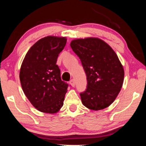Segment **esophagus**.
<instances>
[{"mask_svg":"<svg viewBox=\"0 0 146 146\" xmlns=\"http://www.w3.org/2000/svg\"><path fill=\"white\" fill-rule=\"evenodd\" d=\"M70 84L71 86L72 87H74L75 86V82H74V80L73 79H72L70 81Z\"/></svg>","mask_w":146,"mask_h":146,"instance_id":"esophagus-1","label":"esophagus"}]
</instances>
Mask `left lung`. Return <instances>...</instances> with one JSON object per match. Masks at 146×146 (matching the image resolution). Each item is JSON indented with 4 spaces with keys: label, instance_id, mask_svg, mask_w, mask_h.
Masks as SVG:
<instances>
[{
    "label": "left lung",
    "instance_id": "8db88e82",
    "mask_svg": "<svg viewBox=\"0 0 146 146\" xmlns=\"http://www.w3.org/2000/svg\"><path fill=\"white\" fill-rule=\"evenodd\" d=\"M72 50L80 59L87 76V88L80 94L83 105L98 111L113 102L122 87L124 70L116 53L98 38L72 40Z\"/></svg>",
    "mask_w": 146,
    "mask_h": 146
}]
</instances>
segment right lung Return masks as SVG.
<instances>
[{
    "instance_id": "add662e5",
    "label": "right lung",
    "mask_w": 146,
    "mask_h": 146,
    "mask_svg": "<svg viewBox=\"0 0 146 146\" xmlns=\"http://www.w3.org/2000/svg\"><path fill=\"white\" fill-rule=\"evenodd\" d=\"M66 37L48 36L29 50L20 70L25 94L41 112L55 113L63 106L68 84L61 80L58 56L66 44Z\"/></svg>"
}]
</instances>
